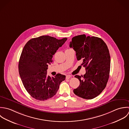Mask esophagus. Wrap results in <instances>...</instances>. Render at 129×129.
Here are the masks:
<instances>
[{"label":"esophagus","mask_w":129,"mask_h":129,"mask_svg":"<svg viewBox=\"0 0 129 129\" xmlns=\"http://www.w3.org/2000/svg\"><path fill=\"white\" fill-rule=\"evenodd\" d=\"M70 75H66V79H69L70 78Z\"/></svg>","instance_id":"1"}]
</instances>
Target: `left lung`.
I'll list each match as a JSON object with an SVG mask.
<instances>
[{
  "instance_id": "left-lung-1",
  "label": "left lung",
  "mask_w": 129,
  "mask_h": 129,
  "mask_svg": "<svg viewBox=\"0 0 129 129\" xmlns=\"http://www.w3.org/2000/svg\"><path fill=\"white\" fill-rule=\"evenodd\" d=\"M70 47L86 70L84 76H75L80 85L73 92L83 99H92L103 91L109 79L111 60L108 47L102 39L83 34L72 38Z\"/></svg>"
}]
</instances>
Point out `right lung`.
<instances>
[{
    "mask_svg": "<svg viewBox=\"0 0 129 129\" xmlns=\"http://www.w3.org/2000/svg\"><path fill=\"white\" fill-rule=\"evenodd\" d=\"M67 39L44 35L30 39L24 46L19 61V73L26 91L34 99L44 101L51 98L65 80L66 76L61 74L47 76V70L53 55Z\"/></svg>",
    "mask_w": 129,
    "mask_h": 129,
    "instance_id": "1",
    "label": "right lung"
}]
</instances>
